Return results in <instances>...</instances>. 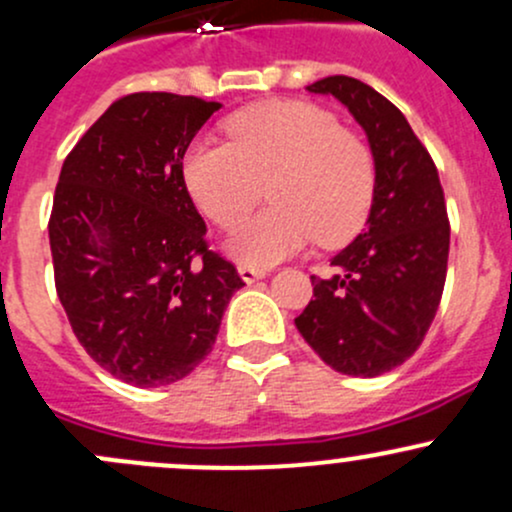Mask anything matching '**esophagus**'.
I'll return each mask as SVG.
<instances>
[{
  "instance_id": "esophagus-1",
  "label": "esophagus",
  "mask_w": 512,
  "mask_h": 512,
  "mask_svg": "<svg viewBox=\"0 0 512 512\" xmlns=\"http://www.w3.org/2000/svg\"><path fill=\"white\" fill-rule=\"evenodd\" d=\"M238 274H240V279H243L245 284H255L257 279H262L265 277V269H255V267H245V265H240L238 267Z\"/></svg>"
}]
</instances>
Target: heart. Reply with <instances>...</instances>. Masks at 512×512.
I'll return each mask as SVG.
<instances>
[{"label": "heart", "instance_id": "b5f03b06", "mask_svg": "<svg viewBox=\"0 0 512 512\" xmlns=\"http://www.w3.org/2000/svg\"><path fill=\"white\" fill-rule=\"evenodd\" d=\"M228 143L194 140L182 160L184 184L206 218L230 228L265 194L267 211L228 238L245 267L269 269L313 240L342 245L367 221L376 165L359 133L330 111L299 99L252 104L226 121Z\"/></svg>", "mask_w": 512, "mask_h": 512}]
</instances>
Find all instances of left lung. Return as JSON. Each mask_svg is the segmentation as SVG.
Here are the masks:
<instances>
[{"label":"left lung","instance_id":"1","mask_svg":"<svg viewBox=\"0 0 512 512\" xmlns=\"http://www.w3.org/2000/svg\"><path fill=\"white\" fill-rule=\"evenodd\" d=\"M364 128L376 165L367 228L311 277L313 299L294 320L335 372L379 376L406 362L428 333L447 277L449 221L440 174L406 116L369 84L333 75L308 84Z\"/></svg>","mask_w":512,"mask_h":512}]
</instances>
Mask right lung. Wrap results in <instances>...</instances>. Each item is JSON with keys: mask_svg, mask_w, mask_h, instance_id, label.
Masks as SVG:
<instances>
[{"mask_svg": "<svg viewBox=\"0 0 512 512\" xmlns=\"http://www.w3.org/2000/svg\"><path fill=\"white\" fill-rule=\"evenodd\" d=\"M218 101L121 97L65 157L48 235L55 289L87 355L126 384L184 379L243 279L206 245L182 160Z\"/></svg>", "mask_w": 512, "mask_h": 512, "instance_id": "obj_1", "label": "right lung"}]
</instances>
